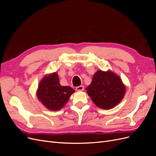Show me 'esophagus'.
I'll return each mask as SVG.
<instances>
[{"label": "esophagus", "instance_id": "34e87169", "mask_svg": "<svg viewBox=\"0 0 156 156\" xmlns=\"http://www.w3.org/2000/svg\"><path fill=\"white\" fill-rule=\"evenodd\" d=\"M84 89V86H79V87H76V90L77 91H83Z\"/></svg>", "mask_w": 156, "mask_h": 156}]
</instances>
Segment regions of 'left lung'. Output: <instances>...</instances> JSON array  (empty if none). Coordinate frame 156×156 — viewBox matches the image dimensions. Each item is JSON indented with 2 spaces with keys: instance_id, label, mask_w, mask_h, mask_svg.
<instances>
[{
  "instance_id": "obj_1",
  "label": "left lung",
  "mask_w": 156,
  "mask_h": 156,
  "mask_svg": "<svg viewBox=\"0 0 156 156\" xmlns=\"http://www.w3.org/2000/svg\"><path fill=\"white\" fill-rule=\"evenodd\" d=\"M126 89L121 78L110 69L98 70L86 88L94 104L102 109H111L119 104L124 97Z\"/></svg>"
}]
</instances>
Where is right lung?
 Instances as JSON below:
<instances>
[{
    "mask_svg": "<svg viewBox=\"0 0 156 156\" xmlns=\"http://www.w3.org/2000/svg\"><path fill=\"white\" fill-rule=\"evenodd\" d=\"M75 90L70 87L60 85L56 72L45 75L38 84L36 96L48 109L58 111L68 103Z\"/></svg>",
    "mask_w": 156,
    "mask_h": 156,
    "instance_id": "obj_1",
    "label": "right lung"
}]
</instances>
